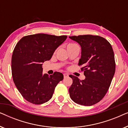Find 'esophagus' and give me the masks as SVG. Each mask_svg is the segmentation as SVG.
<instances>
[{"label": "esophagus", "mask_w": 128, "mask_h": 128, "mask_svg": "<svg viewBox=\"0 0 128 128\" xmlns=\"http://www.w3.org/2000/svg\"><path fill=\"white\" fill-rule=\"evenodd\" d=\"M68 76H69V74H68V73H64V78H66V77H68Z\"/></svg>", "instance_id": "34e87169"}]
</instances>
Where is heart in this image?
<instances>
[{
    "label": "heart",
    "instance_id": "obj_1",
    "mask_svg": "<svg viewBox=\"0 0 128 128\" xmlns=\"http://www.w3.org/2000/svg\"><path fill=\"white\" fill-rule=\"evenodd\" d=\"M74 45H76V44H69L67 45V48H70V47H71V46H74Z\"/></svg>",
    "mask_w": 128,
    "mask_h": 128
}]
</instances>
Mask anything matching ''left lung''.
Returning a JSON list of instances; mask_svg holds the SVG:
<instances>
[{
	"label": "left lung",
	"instance_id": "1",
	"mask_svg": "<svg viewBox=\"0 0 128 128\" xmlns=\"http://www.w3.org/2000/svg\"><path fill=\"white\" fill-rule=\"evenodd\" d=\"M81 46V58L84 80L70 75L73 83L69 89L70 97L74 102L91 106L98 102L108 92L115 72V62L111 45L98 36H69Z\"/></svg>",
	"mask_w": 128,
	"mask_h": 128
}]
</instances>
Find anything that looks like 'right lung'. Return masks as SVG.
<instances>
[{
    "label": "right lung",
    "mask_w": 128,
    "mask_h": 128,
    "mask_svg": "<svg viewBox=\"0 0 128 128\" xmlns=\"http://www.w3.org/2000/svg\"><path fill=\"white\" fill-rule=\"evenodd\" d=\"M67 36L36 34L22 37L16 45L12 58L13 82L18 92L28 102L41 104L51 98L64 75L42 74V63L50 60Z\"/></svg>",
    "instance_id": "obj_1"
}]
</instances>
